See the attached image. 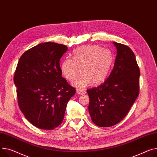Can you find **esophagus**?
<instances>
[{
    "label": "esophagus",
    "mask_w": 157,
    "mask_h": 157,
    "mask_svg": "<svg viewBox=\"0 0 157 157\" xmlns=\"http://www.w3.org/2000/svg\"><path fill=\"white\" fill-rule=\"evenodd\" d=\"M76 93L79 95H84L86 93V91L85 90H77Z\"/></svg>",
    "instance_id": "obj_1"
}]
</instances>
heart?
<instances>
[{"label": "heart", "instance_id": "obj_1", "mask_svg": "<svg viewBox=\"0 0 157 157\" xmlns=\"http://www.w3.org/2000/svg\"><path fill=\"white\" fill-rule=\"evenodd\" d=\"M113 63L112 52L96 45H86L76 48L73 57L66 58L62 62L61 71L69 81L76 79L81 73L83 76L76 80L73 85L84 88L91 82L98 85L107 76Z\"/></svg>", "mask_w": 157, "mask_h": 157}]
</instances>
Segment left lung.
Masks as SVG:
<instances>
[{"instance_id": "obj_1", "label": "left lung", "mask_w": 157, "mask_h": 157, "mask_svg": "<svg viewBox=\"0 0 157 157\" xmlns=\"http://www.w3.org/2000/svg\"><path fill=\"white\" fill-rule=\"evenodd\" d=\"M113 45L117 56L109 78L98 87L87 90L91 120L101 128L121 122L140 93V71L134 54L126 45L115 41Z\"/></svg>"}]
</instances>
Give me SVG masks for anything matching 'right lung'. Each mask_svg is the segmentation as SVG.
I'll return each mask as SVG.
<instances>
[{
	"label": "right lung",
	"mask_w": 157,
	"mask_h": 157,
	"mask_svg": "<svg viewBox=\"0 0 157 157\" xmlns=\"http://www.w3.org/2000/svg\"><path fill=\"white\" fill-rule=\"evenodd\" d=\"M65 45L38 44L26 50L17 63L14 81L19 109L41 129L52 130L62 122L67 104L76 89L62 76L60 59Z\"/></svg>",
	"instance_id": "right-lung-1"
}]
</instances>
